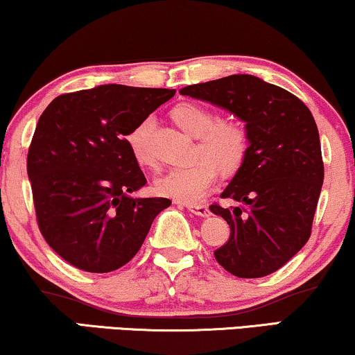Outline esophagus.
<instances>
[{
  "label": "esophagus",
  "mask_w": 355,
  "mask_h": 355,
  "mask_svg": "<svg viewBox=\"0 0 355 355\" xmlns=\"http://www.w3.org/2000/svg\"><path fill=\"white\" fill-rule=\"evenodd\" d=\"M187 208L191 211L193 214H198V216L208 218L209 216V209L206 205H195V203H187Z\"/></svg>",
  "instance_id": "34e87169"
}]
</instances>
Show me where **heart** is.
<instances>
[{"instance_id": "heart-1", "label": "heart", "mask_w": 355, "mask_h": 355, "mask_svg": "<svg viewBox=\"0 0 355 355\" xmlns=\"http://www.w3.org/2000/svg\"><path fill=\"white\" fill-rule=\"evenodd\" d=\"M172 119L178 128L193 137H198L200 157L188 165L173 167L155 178V190L160 195L178 201H198L218 180L219 165L226 172L236 170L248 154L249 139L245 129L237 123L219 121L203 106L183 103L172 110ZM152 118L141 121L125 137L129 150L139 165H152V157L147 150Z\"/></svg>"}]
</instances>
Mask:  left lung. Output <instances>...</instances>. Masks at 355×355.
I'll list each match as a JSON object with an SVG mask.
<instances>
[{
	"instance_id": "8db88e82",
	"label": "left lung",
	"mask_w": 355,
	"mask_h": 355,
	"mask_svg": "<svg viewBox=\"0 0 355 355\" xmlns=\"http://www.w3.org/2000/svg\"><path fill=\"white\" fill-rule=\"evenodd\" d=\"M180 95L216 105L245 123L248 154L221 193L239 205L209 206L231 227L230 241L214 257L239 278L273 273L311 236L324 180L311 111L290 92L254 75L190 85Z\"/></svg>"
}]
</instances>
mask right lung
Masks as SVG:
<instances>
[{
  "mask_svg": "<svg viewBox=\"0 0 355 355\" xmlns=\"http://www.w3.org/2000/svg\"><path fill=\"white\" fill-rule=\"evenodd\" d=\"M175 89L100 85L67 93L40 114L28 154L39 230L80 270L106 273L141 249L168 198H136L147 180L125 137Z\"/></svg>",
  "mask_w": 355,
  "mask_h": 355,
  "instance_id": "obj_1",
  "label": "right lung"
}]
</instances>
